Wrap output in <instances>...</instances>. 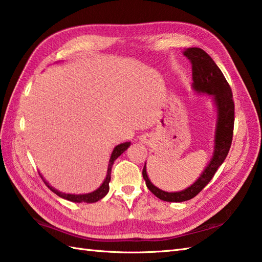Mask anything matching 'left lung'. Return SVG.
<instances>
[{
	"label": "left lung",
	"mask_w": 262,
	"mask_h": 262,
	"mask_svg": "<svg viewBox=\"0 0 262 262\" xmlns=\"http://www.w3.org/2000/svg\"><path fill=\"white\" fill-rule=\"evenodd\" d=\"M184 56L192 64V88L195 93L210 95L217 111V121L213 140V154L209 164L195 182L182 191L166 192L155 186L148 178L146 164L142 176L146 181L147 188L164 201L183 202L190 200L199 193L210 182L213 175L225 161L232 145L234 129V101L232 89L224 77L221 69L212 58L199 47H191L183 52Z\"/></svg>",
	"instance_id": "left-lung-1"
}]
</instances>
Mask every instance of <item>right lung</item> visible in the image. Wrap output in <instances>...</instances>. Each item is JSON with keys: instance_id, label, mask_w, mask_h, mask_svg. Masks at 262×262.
Instances as JSON below:
<instances>
[{"instance_id": "add662e5", "label": "right lung", "mask_w": 262, "mask_h": 262, "mask_svg": "<svg viewBox=\"0 0 262 262\" xmlns=\"http://www.w3.org/2000/svg\"><path fill=\"white\" fill-rule=\"evenodd\" d=\"M131 142H124V143H121V145H117L113 152L111 155V158H110V163H108V168H107V174H106V178L104 180V182L101 183V185L97 190H95L94 192H90V193H86V194H70V193H63V192H60L58 190L54 189L53 186H51L49 184V182H46L45 179L42 178L41 174V179L44 181V183L49 186V189H51L53 192H54L55 194H57L58 196H61L63 199H67L69 201H72V202H87V204H93V202H97L98 200L103 199L104 196L108 193L110 191V182H111V172H112V166H113L114 161L115 159L121 156L122 154H123L127 148L130 147Z\"/></svg>"}]
</instances>
